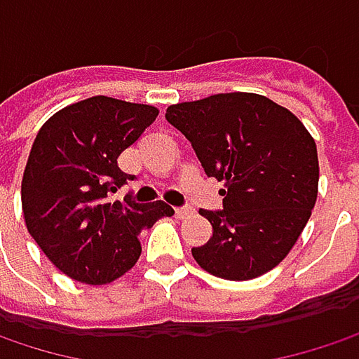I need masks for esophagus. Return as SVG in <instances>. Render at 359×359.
<instances>
[{"label":"esophagus","mask_w":359,"mask_h":359,"mask_svg":"<svg viewBox=\"0 0 359 359\" xmlns=\"http://www.w3.org/2000/svg\"><path fill=\"white\" fill-rule=\"evenodd\" d=\"M175 214H177V218H184V216L193 214V210L191 208H175Z\"/></svg>","instance_id":"obj_1"}]
</instances>
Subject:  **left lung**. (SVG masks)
Instances as JSON below:
<instances>
[{
    "label": "left lung",
    "instance_id": "left-lung-1",
    "mask_svg": "<svg viewBox=\"0 0 359 359\" xmlns=\"http://www.w3.org/2000/svg\"><path fill=\"white\" fill-rule=\"evenodd\" d=\"M208 177L224 180L220 212L201 210L212 237L195 262L226 280H251L297 243L318 197L316 141L287 108L257 93H218L166 109Z\"/></svg>",
    "mask_w": 359,
    "mask_h": 359
}]
</instances>
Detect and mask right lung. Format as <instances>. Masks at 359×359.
<instances>
[{"mask_svg": "<svg viewBox=\"0 0 359 359\" xmlns=\"http://www.w3.org/2000/svg\"><path fill=\"white\" fill-rule=\"evenodd\" d=\"M158 108L95 95L55 111L36 133L25 175V222L41 251L66 276L106 285L128 272L139 235L175 210L164 201H109L130 175L118 156L158 118Z\"/></svg>", "mask_w": 359, "mask_h": 359, "instance_id": "add662e5", "label": "right lung"}]
</instances>
